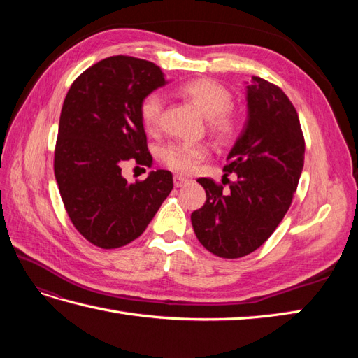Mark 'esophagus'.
Segmentation results:
<instances>
[{
	"instance_id": "1",
	"label": "esophagus",
	"mask_w": 358,
	"mask_h": 358,
	"mask_svg": "<svg viewBox=\"0 0 358 358\" xmlns=\"http://www.w3.org/2000/svg\"><path fill=\"white\" fill-rule=\"evenodd\" d=\"M189 183V180L186 178V177H183V175H173V185H175V187H181V186H185V185H187Z\"/></svg>"
}]
</instances>
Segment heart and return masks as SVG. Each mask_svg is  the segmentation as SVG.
<instances>
[{
	"instance_id": "b5f03b06",
	"label": "heart",
	"mask_w": 358,
	"mask_h": 358,
	"mask_svg": "<svg viewBox=\"0 0 358 358\" xmlns=\"http://www.w3.org/2000/svg\"><path fill=\"white\" fill-rule=\"evenodd\" d=\"M178 94L187 98L208 121V127L215 140L222 144L232 141L240 131V117L229 106L232 104L231 90L209 78H195L180 85ZM164 100L159 92L146 95L140 103V118L149 132H155L162 120ZM209 155L204 143H169L159 149V158L171 169L189 173L196 169Z\"/></svg>"
}]
</instances>
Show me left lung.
Wrapping results in <instances>:
<instances>
[{
    "label": "left lung",
    "instance_id": "left-lung-1",
    "mask_svg": "<svg viewBox=\"0 0 358 358\" xmlns=\"http://www.w3.org/2000/svg\"><path fill=\"white\" fill-rule=\"evenodd\" d=\"M246 85L248 120L224 166V175L235 172L237 180L223 191L214 180L199 178L206 203L191 215L199 241L223 258L245 257L271 237L305 163L300 120L286 94L260 77Z\"/></svg>",
    "mask_w": 358,
    "mask_h": 358
}]
</instances>
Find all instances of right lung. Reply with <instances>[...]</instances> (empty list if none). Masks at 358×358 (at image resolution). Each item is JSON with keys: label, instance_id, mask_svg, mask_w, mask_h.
I'll list each match as a JSON object with an SVG mask.
<instances>
[{"label": "right lung", "instance_id": "1", "mask_svg": "<svg viewBox=\"0 0 358 358\" xmlns=\"http://www.w3.org/2000/svg\"><path fill=\"white\" fill-rule=\"evenodd\" d=\"M166 83L154 63L117 55L86 69L66 95L53 169L73 226L98 248L138 238L172 191L169 171L136 183L121 175L129 158L152 163L140 103Z\"/></svg>", "mask_w": 358, "mask_h": 358}]
</instances>
